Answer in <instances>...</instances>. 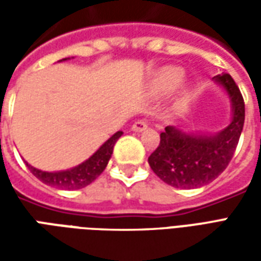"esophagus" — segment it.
I'll use <instances>...</instances> for the list:
<instances>
[{
	"instance_id": "34e87169",
	"label": "esophagus",
	"mask_w": 261,
	"mask_h": 261,
	"mask_svg": "<svg viewBox=\"0 0 261 261\" xmlns=\"http://www.w3.org/2000/svg\"><path fill=\"white\" fill-rule=\"evenodd\" d=\"M148 125H149V121H148L147 119H140V120H137L131 128H133L134 131H144L145 128H147Z\"/></svg>"
}]
</instances>
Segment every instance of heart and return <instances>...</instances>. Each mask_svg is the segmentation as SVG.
Returning a JSON list of instances; mask_svg holds the SVG:
<instances>
[{"label": "heart", "mask_w": 261, "mask_h": 261, "mask_svg": "<svg viewBox=\"0 0 261 261\" xmlns=\"http://www.w3.org/2000/svg\"><path fill=\"white\" fill-rule=\"evenodd\" d=\"M181 78H183V72L180 68L176 67L165 68L156 75L153 81V89L156 92H168L173 89L176 85H179Z\"/></svg>", "instance_id": "1"}]
</instances>
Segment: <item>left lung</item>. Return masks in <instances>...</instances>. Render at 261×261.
<instances>
[{"mask_svg": "<svg viewBox=\"0 0 261 261\" xmlns=\"http://www.w3.org/2000/svg\"><path fill=\"white\" fill-rule=\"evenodd\" d=\"M233 106L230 124L217 136H190L173 125L161 133V142L148 162L153 173L169 186L196 189L215 180L229 165L245 123V100L229 74L217 75Z\"/></svg>", "mask_w": 261, "mask_h": 261, "instance_id": "1", "label": "left lung"}]
</instances>
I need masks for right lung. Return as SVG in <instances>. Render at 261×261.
I'll return each mask as SVG.
<instances>
[{
  "instance_id": "add662e5",
  "label": "right lung",
  "mask_w": 261,
  "mask_h": 261,
  "mask_svg": "<svg viewBox=\"0 0 261 261\" xmlns=\"http://www.w3.org/2000/svg\"><path fill=\"white\" fill-rule=\"evenodd\" d=\"M121 134H123L121 131H117L92 155L91 158L85 161L84 164L78 165L74 169L64 170V172H43V170L33 168L29 164H26V166L39 180L47 186L59 187L64 190H78L91 185L92 181L106 169L109 159L113 153L114 144L121 137Z\"/></svg>"
}]
</instances>
